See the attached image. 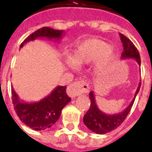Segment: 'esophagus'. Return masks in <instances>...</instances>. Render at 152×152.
<instances>
[{
  "label": "esophagus",
  "mask_w": 152,
  "mask_h": 152,
  "mask_svg": "<svg viewBox=\"0 0 152 152\" xmlns=\"http://www.w3.org/2000/svg\"><path fill=\"white\" fill-rule=\"evenodd\" d=\"M89 85L85 80H77L67 87L66 93L71 98H75L81 94L89 92Z\"/></svg>",
  "instance_id": "obj_1"
}]
</instances>
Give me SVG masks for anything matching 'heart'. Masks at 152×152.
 Listing matches in <instances>:
<instances>
[{"label": "heart", "instance_id": "b5f03b06", "mask_svg": "<svg viewBox=\"0 0 152 152\" xmlns=\"http://www.w3.org/2000/svg\"><path fill=\"white\" fill-rule=\"evenodd\" d=\"M114 55V51L106 41L88 39L76 46L72 57L66 59V64L71 68L76 69V66L96 62L95 69L99 72L112 63Z\"/></svg>", "mask_w": 152, "mask_h": 152}]
</instances>
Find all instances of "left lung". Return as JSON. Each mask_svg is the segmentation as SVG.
Returning a JSON list of instances; mask_svg holds the SVG:
<instances>
[{"label":"left lung","instance_id":"1","mask_svg":"<svg viewBox=\"0 0 152 152\" xmlns=\"http://www.w3.org/2000/svg\"><path fill=\"white\" fill-rule=\"evenodd\" d=\"M120 37H121V40L123 44V48H124V51L121 54V58L122 59L134 58L136 60L137 64L141 66L140 55L137 48L135 47L133 42L129 39H128L123 34H120ZM140 86L141 82H139L134 98L130 102V104L128 106L124 111L113 115L106 114L98 107V106L96 104L94 94L93 91H91L89 93V99L91 102V105H90L89 111L86 112L84 116V119H83L84 124H86L89 129L99 134H107L115 129L123 123L124 119L130 112L135 98L139 91Z\"/></svg>","mask_w":152,"mask_h":152}]
</instances>
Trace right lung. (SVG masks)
Returning a JSON list of instances; mask_svg holds the SVG:
<instances>
[{"mask_svg":"<svg viewBox=\"0 0 152 152\" xmlns=\"http://www.w3.org/2000/svg\"><path fill=\"white\" fill-rule=\"evenodd\" d=\"M63 30H54L44 27L31 33L20 45L23 48L25 44L37 38H48L59 40L63 37ZM66 86H57L50 94L38 102H25L20 100L18 94L12 89V99L15 110L20 121L35 130H45L50 128L59 119L61 112L71 101L66 93Z\"/></svg>","mask_w":152,"mask_h":152,"instance_id":"right-lung-1","label":"right lung"}]
</instances>
